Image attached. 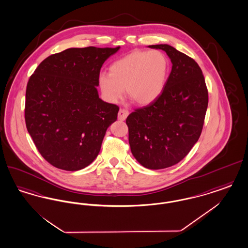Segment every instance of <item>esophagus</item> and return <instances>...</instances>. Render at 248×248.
<instances>
[{
    "mask_svg": "<svg viewBox=\"0 0 248 248\" xmlns=\"http://www.w3.org/2000/svg\"><path fill=\"white\" fill-rule=\"evenodd\" d=\"M128 114H129L128 110H126L124 108H120L118 112V119L121 121H124L126 117L128 116Z\"/></svg>",
    "mask_w": 248,
    "mask_h": 248,
    "instance_id": "34e87169",
    "label": "esophagus"
}]
</instances>
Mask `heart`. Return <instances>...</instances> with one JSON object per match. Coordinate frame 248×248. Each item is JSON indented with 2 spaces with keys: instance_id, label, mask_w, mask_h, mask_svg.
<instances>
[{
  "instance_id": "1",
  "label": "heart",
  "mask_w": 248,
  "mask_h": 248,
  "mask_svg": "<svg viewBox=\"0 0 248 248\" xmlns=\"http://www.w3.org/2000/svg\"><path fill=\"white\" fill-rule=\"evenodd\" d=\"M169 61L159 50L134 51L109 67V75L99 76L102 92L110 101L122 97L124 89L139 105L155 101L165 89Z\"/></svg>"
}]
</instances>
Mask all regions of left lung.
I'll return each mask as SVG.
<instances>
[{
  "mask_svg": "<svg viewBox=\"0 0 248 248\" xmlns=\"http://www.w3.org/2000/svg\"><path fill=\"white\" fill-rule=\"evenodd\" d=\"M149 47L165 51L173 64L161 95L136 108L126 118L130 148L149 169L179 163L198 141L208 105V91L197 62L168 45Z\"/></svg>",
  "mask_w": 248,
  "mask_h": 248,
  "instance_id": "1",
  "label": "left lung"
}]
</instances>
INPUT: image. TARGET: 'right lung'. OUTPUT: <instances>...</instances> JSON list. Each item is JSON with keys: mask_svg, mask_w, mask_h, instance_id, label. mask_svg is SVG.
Instances as JSON below:
<instances>
[{"mask_svg": "<svg viewBox=\"0 0 248 248\" xmlns=\"http://www.w3.org/2000/svg\"><path fill=\"white\" fill-rule=\"evenodd\" d=\"M115 48H69L43 60L26 89L25 122L50 165L77 171L99 154L119 107L99 98L100 69Z\"/></svg>", "mask_w": 248, "mask_h": 248, "instance_id": "1", "label": "right lung"}]
</instances>
